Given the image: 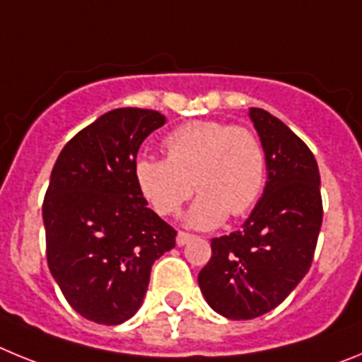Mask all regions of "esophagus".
Segmentation results:
<instances>
[{
    "label": "esophagus",
    "instance_id": "obj_1",
    "mask_svg": "<svg viewBox=\"0 0 362 362\" xmlns=\"http://www.w3.org/2000/svg\"><path fill=\"white\" fill-rule=\"evenodd\" d=\"M192 239H194V235H192V233L179 232L177 238H175V243H177V246H185V245H187V243H190Z\"/></svg>",
    "mask_w": 362,
    "mask_h": 362
}]
</instances>
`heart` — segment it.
Returning a JSON list of instances; mask_svg holds the SVG:
<instances>
[{"mask_svg":"<svg viewBox=\"0 0 362 362\" xmlns=\"http://www.w3.org/2000/svg\"><path fill=\"white\" fill-rule=\"evenodd\" d=\"M166 159L139 156L134 179L141 196L161 216L175 214L201 192L185 223L210 230L228 214L243 216L257 203L267 183V153L252 130L221 121H190L165 137Z\"/></svg>","mask_w":362,"mask_h":362,"instance_id":"1","label":"heart"}]
</instances>
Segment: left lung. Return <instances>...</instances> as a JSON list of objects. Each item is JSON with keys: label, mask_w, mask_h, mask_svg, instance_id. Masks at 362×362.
Returning a JSON list of instances; mask_svg holds the SVG:
<instances>
[{"label": "left lung", "mask_w": 362, "mask_h": 362, "mask_svg": "<svg viewBox=\"0 0 362 362\" xmlns=\"http://www.w3.org/2000/svg\"><path fill=\"white\" fill-rule=\"evenodd\" d=\"M267 153L263 196L241 230L212 239V257L197 281L214 312L254 319L279 306L312 264L322 223L317 161L281 119L250 108Z\"/></svg>", "instance_id": "1"}]
</instances>
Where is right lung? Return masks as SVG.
I'll return each mask as SVG.
<instances>
[{
  "label": "right lung",
  "mask_w": 362,
  "mask_h": 362,
  "mask_svg": "<svg viewBox=\"0 0 362 362\" xmlns=\"http://www.w3.org/2000/svg\"><path fill=\"white\" fill-rule=\"evenodd\" d=\"M166 117L116 108L65 145L43 201L47 261L79 315L121 325L141 308L156 259L175 230L148 209L134 179L137 150Z\"/></svg>",
  "instance_id": "right-lung-1"
}]
</instances>
